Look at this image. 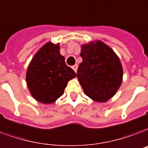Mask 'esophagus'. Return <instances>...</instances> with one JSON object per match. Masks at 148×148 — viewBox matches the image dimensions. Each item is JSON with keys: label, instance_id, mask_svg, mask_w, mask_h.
Here are the masks:
<instances>
[{"label": "esophagus", "instance_id": "obj_1", "mask_svg": "<svg viewBox=\"0 0 148 148\" xmlns=\"http://www.w3.org/2000/svg\"><path fill=\"white\" fill-rule=\"evenodd\" d=\"M72 69L74 70L75 72H77V64L74 65V66H72Z\"/></svg>", "mask_w": 148, "mask_h": 148}]
</instances>
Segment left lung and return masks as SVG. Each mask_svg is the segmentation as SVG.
Masks as SVG:
<instances>
[{"label":"left lung","instance_id":"obj_1","mask_svg":"<svg viewBox=\"0 0 148 148\" xmlns=\"http://www.w3.org/2000/svg\"><path fill=\"white\" fill-rule=\"evenodd\" d=\"M77 77L86 95L97 102H106L121 86L123 71L119 56L101 40L82 45Z\"/></svg>","mask_w":148,"mask_h":148}]
</instances>
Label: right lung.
Wrapping results in <instances>:
<instances>
[{"mask_svg":"<svg viewBox=\"0 0 148 148\" xmlns=\"http://www.w3.org/2000/svg\"><path fill=\"white\" fill-rule=\"evenodd\" d=\"M60 44L48 42L32 57L26 72L30 94L39 102L51 104L64 94L70 80L76 74L66 66L60 53Z\"/></svg>","mask_w":148,"mask_h":148,"instance_id":"add662e5","label":"right lung"}]
</instances>
